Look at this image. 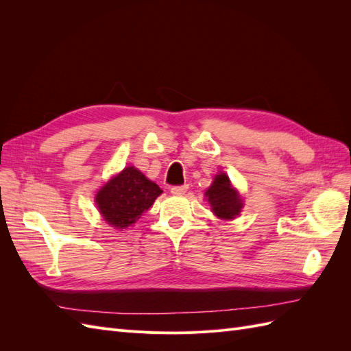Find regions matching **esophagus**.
Segmentation results:
<instances>
[{
    "instance_id": "1",
    "label": "esophagus",
    "mask_w": 351,
    "mask_h": 351,
    "mask_svg": "<svg viewBox=\"0 0 351 351\" xmlns=\"http://www.w3.org/2000/svg\"><path fill=\"white\" fill-rule=\"evenodd\" d=\"M187 189H189V186H173L171 187V193L174 195V196H182V195H184L186 192H187Z\"/></svg>"
}]
</instances>
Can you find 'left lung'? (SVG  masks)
<instances>
[{
    "mask_svg": "<svg viewBox=\"0 0 351 351\" xmlns=\"http://www.w3.org/2000/svg\"><path fill=\"white\" fill-rule=\"evenodd\" d=\"M205 196L212 208V212L221 219H234L243 208V199L237 190L231 186L226 173H219L214 177L210 187Z\"/></svg>",
    "mask_w": 351,
    "mask_h": 351,
    "instance_id": "8db88e82",
    "label": "left lung"
}]
</instances>
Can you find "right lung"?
Returning a JSON list of instances; mask_svg holds the SVG:
<instances>
[{
	"mask_svg": "<svg viewBox=\"0 0 351 351\" xmlns=\"http://www.w3.org/2000/svg\"><path fill=\"white\" fill-rule=\"evenodd\" d=\"M162 190L134 167L124 168L95 196L104 221L117 230L127 228L149 209Z\"/></svg>",
	"mask_w": 351,
	"mask_h": 351,
	"instance_id": "1",
	"label": "right lung"
}]
</instances>
